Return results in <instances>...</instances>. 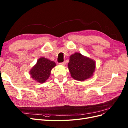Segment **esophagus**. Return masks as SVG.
Returning <instances> with one entry per match:
<instances>
[{"label": "esophagus", "instance_id": "obj_1", "mask_svg": "<svg viewBox=\"0 0 128 128\" xmlns=\"http://www.w3.org/2000/svg\"><path fill=\"white\" fill-rule=\"evenodd\" d=\"M60 65H62V66H64L65 64V62H60L59 63Z\"/></svg>", "mask_w": 128, "mask_h": 128}]
</instances>
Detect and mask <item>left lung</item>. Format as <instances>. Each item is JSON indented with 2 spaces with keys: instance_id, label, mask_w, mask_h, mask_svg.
<instances>
[{
  "instance_id": "left-lung-1",
  "label": "left lung",
  "mask_w": 128,
  "mask_h": 128,
  "mask_svg": "<svg viewBox=\"0 0 128 128\" xmlns=\"http://www.w3.org/2000/svg\"><path fill=\"white\" fill-rule=\"evenodd\" d=\"M69 71L74 79L83 81L93 75L95 71V61L83 56L80 53H75L70 56L68 64Z\"/></svg>"
}]
</instances>
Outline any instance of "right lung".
I'll return each instance as SVG.
<instances>
[{
  "mask_svg": "<svg viewBox=\"0 0 128 128\" xmlns=\"http://www.w3.org/2000/svg\"><path fill=\"white\" fill-rule=\"evenodd\" d=\"M56 66V64L54 61L41 57L30 70L31 77L38 83H43L49 78L52 69Z\"/></svg>",
  "mask_w": 128,
  "mask_h": 128,
  "instance_id": "right-lung-1",
  "label": "right lung"
}]
</instances>
